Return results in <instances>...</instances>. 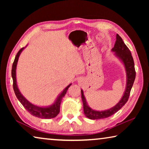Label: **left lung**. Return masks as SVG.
I'll use <instances>...</instances> for the list:
<instances>
[{
  "label": "left lung",
  "instance_id": "8db88e82",
  "mask_svg": "<svg viewBox=\"0 0 149 149\" xmlns=\"http://www.w3.org/2000/svg\"><path fill=\"white\" fill-rule=\"evenodd\" d=\"M112 51L114 52V56L119 59L122 63L125 68L126 74V85L125 89L122 99L110 109L106 110H95L91 108L87 102L84 93V91L81 89V99L84 105V111L85 116L91 120L103 119L110 116L120 110L128 100L130 91L135 79V70L134 61H133L132 53L130 49L126 46L122 39L118 34H116V41L114 47L112 48Z\"/></svg>",
  "mask_w": 149,
  "mask_h": 149
}]
</instances>
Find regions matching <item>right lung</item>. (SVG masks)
I'll return each mask as SVG.
<instances>
[{
  "label": "right lung",
  "mask_w": 149,
  "mask_h": 149,
  "mask_svg": "<svg viewBox=\"0 0 149 149\" xmlns=\"http://www.w3.org/2000/svg\"><path fill=\"white\" fill-rule=\"evenodd\" d=\"M27 47V46H26ZM26 47L22 48L17 52L16 57H15L14 61L12 65V77L13 79V88L14 91L16 95L17 99L19 101L21 102V104L24 106V108L28 111L31 115L34 116L35 117L43 118V119H50V118H54L59 114L60 112V103L62 102L63 97H64L65 93H66L68 89L70 87L72 84H69L60 93L54 102L51 105L47 106V107H39V106L35 105L30 102L29 100H27L26 98L24 97V95L22 94L19 91L17 85L16 80V68L17 61H18L19 57L20 54L23 51V50Z\"/></svg>",
  "instance_id": "add662e5"
}]
</instances>
